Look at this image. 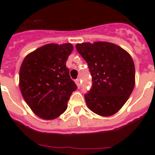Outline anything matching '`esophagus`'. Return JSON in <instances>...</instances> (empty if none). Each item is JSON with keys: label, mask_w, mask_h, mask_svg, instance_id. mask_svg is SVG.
I'll list each match as a JSON object with an SVG mask.
<instances>
[{"label": "esophagus", "mask_w": 155, "mask_h": 155, "mask_svg": "<svg viewBox=\"0 0 155 155\" xmlns=\"http://www.w3.org/2000/svg\"><path fill=\"white\" fill-rule=\"evenodd\" d=\"M75 83H76L77 86H78V87H80L81 86V83H80V79H76V80L74 81Z\"/></svg>", "instance_id": "esophagus-1"}]
</instances>
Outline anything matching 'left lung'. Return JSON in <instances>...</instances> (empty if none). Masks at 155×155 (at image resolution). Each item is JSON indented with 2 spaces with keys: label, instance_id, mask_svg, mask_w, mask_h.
Wrapping results in <instances>:
<instances>
[{
  "label": "left lung",
  "instance_id": "8db88e82",
  "mask_svg": "<svg viewBox=\"0 0 155 155\" xmlns=\"http://www.w3.org/2000/svg\"><path fill=\"white\" fill-rule=\"evenodd\" d=\"M76 49L87 63L92 86L84 94L87 107L101 116H110L124 106L135 85V67L123 48L108 42H83Z\"/></svg>",
  "mask_w": 155,
  "mask_h": 155
}]
</instances>
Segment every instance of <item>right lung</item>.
Returning a JSON list of instances; mask_svg holds the SVG:
<instances>
[{"mask_svg": "<svg viewBox=\"0 0 155 155\" xmlns=\"http://www.w3.org/2000/svg\"><path fill=\"white\" fill-rule=\"evenodd\" d=\"M71 43H50L25 57L19 71V87L31 111L43 120H54L65 112L77 85L66 67L73 51Z\"/></svg>", "mask_w": 155, "mask_h": 155, "instance_id": "add662e5", "label": "right lung"}]
</instances>
